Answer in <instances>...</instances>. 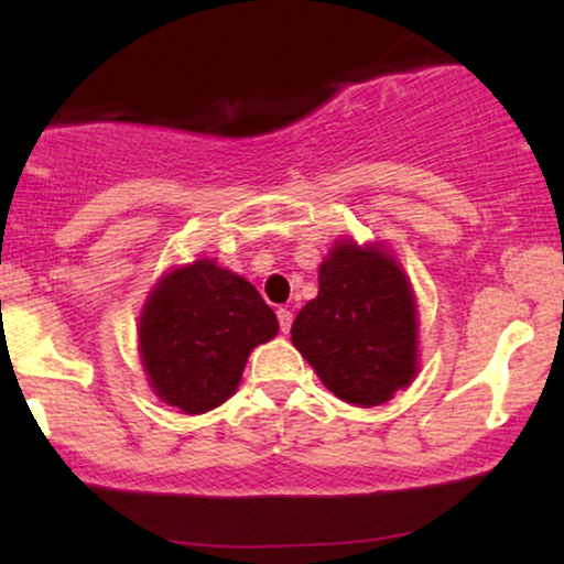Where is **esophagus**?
I'll return each mask as SVG.
<instances>
[{
    "label": "esophagus",
    "mask_w": 564,
    "mask_h": 564,
    "mask_svg": "<svg viewBox=\"0 0 564 564\" xmlns=\"http://www.w3.org/2000/svg\"><path fill=\"white\" fill-rule=\"evenodd\" d=\"M276 318H280V330H282V334H290L292 311H288V307H280V311H276Z\"/></svg>",
    "instance_id": "34e87169"
}]
</instances>
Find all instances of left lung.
<instances>
[{
	"label": "left lung",
	"mask_w": 564,
	"mask_h": 564,
	"mask_svg": "<svg viewBox=\"0 0 564 564\" xmlns=\"http://www.w3.org/2000/svg\"><path fill=\"white\" fill-rule=\"evenodd\" d=\"M292 344L336 398L382 405L419 372L411 282L382 246L349 238L318 269V297L292 323Z\"/></svg>",
	"instance_id": "8db88e82"
}]
</instances>
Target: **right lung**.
Wrapping results in <instances>:
<instances>
[{"label":"right lung","instance_id":"obj_1","mask_svg":"<svg viewBox=\"0 0 564 564\" xmlns=\"http://www.w3.org/2000/svg\"><path fill=\"white\" fill-rule=\"evenodd\" d=\"M276 315L251 282L210 259L172 269L141 313V359L164 403L197 415L234 395L253 346L276 336Z\"/></svg>","mask_w":564,"mask_h":564}]
</instances>
